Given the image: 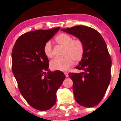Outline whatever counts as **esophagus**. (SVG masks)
<instances>
[{"instance_id":"obj_1","label":"esophagus","mask_w":121,"mask_h":121,"mask_svg":"<svg viewBox=\"0 0 121 121\" xmlns=\"http://www.w3.org/2000/svg\"><path fill=\"white\" fill-rule=\"evenodd\" d=\"M64 74H65V76L66 77H68V73H67V72H65V73H64Z\"/></svg>"}]
</instances>
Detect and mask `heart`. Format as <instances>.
Returning <instances> with one entry per match:
<instances>
[{
    "label": "heart",
    "instance_id": "b5f03b06",
    "mask_svg": "<svg viewBox=\"0 0 121 121\" xmlns=\"http://www.w3.org/2000/svg\"><path fill=\"white\" fill-rule=\"evenodd\" d=\"M55 40L61 46L62 49V57L56 58L51 62V67L53 69L65 71L71 66L73 60L78 62L82 58L84 52L83 42L79 39H73L70 35L62 33L58 35ZM44 53L47 57H53L52 47L50 42L45 44L43 48Z\"/></svg>",
    "mask_w": 121,
    "mask_h": 121
}]
</instances>
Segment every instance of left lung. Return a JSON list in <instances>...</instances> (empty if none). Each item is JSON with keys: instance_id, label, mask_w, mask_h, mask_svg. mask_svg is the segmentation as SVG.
I'll use <instances>...</instances> for the list:
<instances>
[{"instance_id": "obj_1", "label": "left lung", "mask_w": 121, "mask_h": 121, "mask_svg": "<svg viewBox=\"0 0 121 121\" xmlns=\"http://www.w3.org/2000/svg\"><path fill=\"white\" fill-rule=\"evenodd\" d=\"M61 30L77 37L83 42V56L76 68L81 73H70L73 91L78 104L92 107L101 102L111 81L112 60L104 39L96 30L78 26Z\"/></svg>"}]
</instances>
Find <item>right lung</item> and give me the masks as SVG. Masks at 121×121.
I'll list each match as a JSON object with an SVG mask.
<instances>
[{
    "label": "right lung",
    "instance_id": "obj_1",
    "mask_svg": "<svg viewBox=\"0 0 121 121\" xmlns=\"http://www.w3.org/2000/svg\"><path fill=\"white\" fill-rule=\"evenodd\" d=\"M60 28L26 33L12 50V71L19 91L28 104L39 111L48 110L56 104V93L65 78L60 70L50 71L43 51L45 44Z\"/></svg>",
    "mask_w": 121,
    "mask_h": 121
}]
</instances>
